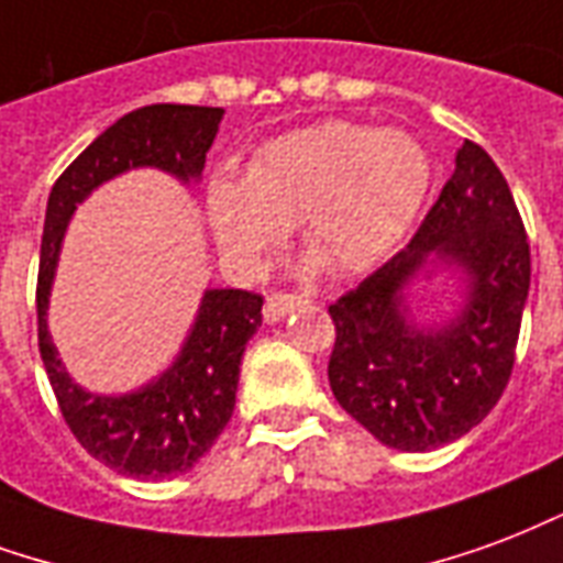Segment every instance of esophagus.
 Here are the masks:
<instances>
[{"label":"esophagus","instance_id":"esophagus-1","mask_svg":"<svg viewBox=\"0 0 563 563\" xmlns=\"http://www.w3.org/2000/svg\"><path fill=\"white\" fill-rule=\"evenodd\" d=\"M303 298L298 295H286V292H274L265 298V307H262V316H265V322H280L283 316L295 310V307H301Z\"/></svg>","mask_w":563,"mask_h":563}]
</instances>
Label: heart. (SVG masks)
Listing matches in <instances>:
<instances>
[{"label": "heart", "instance_id": "b5f03b06", "mask_svg": "<svg viewBox=\"0 0 563 563\" xmlns=\"http://www.w3.org/2000/svg\"><path fill=\"white\" fill-rule=\"evenodd\" d=\"M430 173V157L409 133L322 122L262 145L247 178L218 169L208 181V220L239 265H256L298 223L324 268L357 274L409 232Z\"/></svg>", "mask_w": 563, "mask_h": 563}]
</instances>
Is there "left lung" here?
Segmentation results:
<instances>
[{
    "instance_id": "8db88e82",
    "label": "left lung",
    "mask_w": 563,
    "mask_h": 563,
    "mask_svg": "<svg viewBox=\"0 0 563 563\" xmlns=\"http://www.w3.org/2000/svg\"><path fill=\"white\" fill-rule=\"evenodd\" d=\"M435 261L466 274V307L441 329H418L405 286ZM528 286L531 250L514 194L493 157L465 140L415 239L328 307L336 402L397 451L462 439L510 382Z\"/></svg>"
}]
</instances>
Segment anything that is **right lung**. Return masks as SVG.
Listing matches in <instances>:
<instances>
[{"label":"right lung","mask_w":563,"mask_h":563,"mask_svg":"<svg viewBox=\"0 0 563 563\" xmlns=\"http://www.w3.org/2000/svg\"><path fill=\"white\" fill-rule=\"evenodd\" d=\"M223 119L220 107L152 103L128 112L56 178L49 190L37 268V349L74 439L112 472L143 481L194 468L235 409L241 355L262 324V295L208 289L181 355L164 376L124 397L74 385L47 331V303L59 244L77 202L119 173L157 166L181 181L199 178Z\"/></svg>","instance_id":"right-lung-1"}]
</instances>
